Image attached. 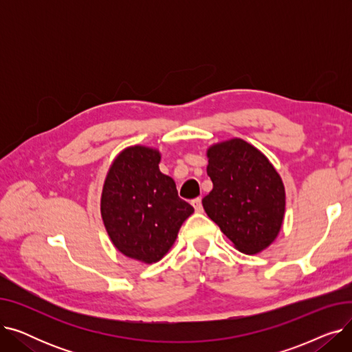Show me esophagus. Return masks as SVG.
<instances>
[{"label":"esophagus","mask_w":352,"mask_h":352,"mask_svg":"<svg viewBox=\"0 0 352 352\" xmlns=\"http://www.w3.org/2000/svg\"><path fill=\"white\" fill-rule=\"evenodd\" d=\"M192 206H194V210H195L197 212H202V202H201V198L192 199Z\"/></svg>","instance_id":"obj_1"}]
</instances>
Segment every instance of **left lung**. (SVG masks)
<instances>
[{
    "label": "left lung",
    "instance_id": "1",
    "mask_svg": "<svg viewBox=\"0 0 352 352\" xmlns=\"http://www.w3.org/2000/svg\"><path fill=\"white\" fill-rule=\"evenodd\" d=\"M207 174L212 191L202 198L207 215L244 254L265 250L278 235L285 190L268 158L244 140L208 148Z\"/></svg>",
    "mask_w": 352,
    "mask_h": 352
}]
</instances>
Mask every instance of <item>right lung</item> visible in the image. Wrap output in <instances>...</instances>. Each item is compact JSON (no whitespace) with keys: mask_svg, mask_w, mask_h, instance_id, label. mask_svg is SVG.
<instances>
[{"mask_svg":"<svg viewBox=\"0 0 352 352\" xmlns=\"http://www.w3.org/2000/svg\"><path fill=\"white\" fill-rule=\"evenodd\" d=\"M161 155L141 145L129 146L107 174L101 215L116 248L124 255L153 264L173 247L194 208L178 197L175 182L160 171Z\"/></svg>","mask_w":352,"mask_h":352,"instance_id":"add662e5","label":"right lung"}]
</instances>
